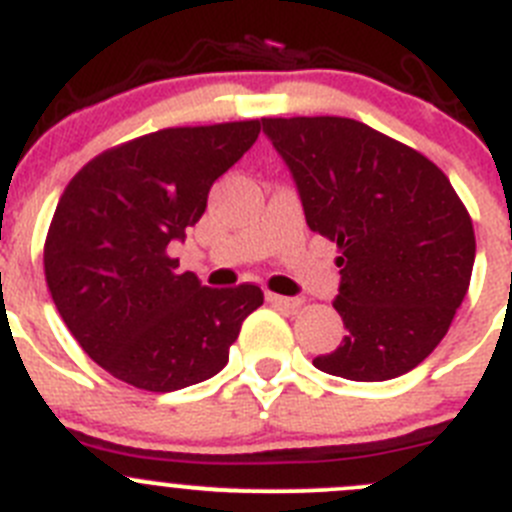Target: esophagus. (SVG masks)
Instances as JSON below:
<instances>
[{"mask_svg": "<svg viewBox=\"0 0 512 512\" xmlns=\"http://www.w3.org/2000/svg\"><path fill=\"white\" fill-rule=\"evenodd\" d=\"M267 301L273 303V306H278V308H288V311H293V308H298L301 306V298H285V296H278V293H267Z\"/></svg>", "mask_w": 512, "mask_h": 512, "instance_id": "1", "label": "esophagus"}]
</instances>
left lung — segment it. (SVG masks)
Returning <instances> with one entry per match:
<instances>
[{
	"mask_svg": "<svg viewBox=\"0 0 512 512\" xmlns=\"http://www.w3.org/2000/svg\"><path fill=\"white\" fill-rule=\"evenodd\" d=\"M306 224L339 247L334 308L347 336L321 372L380 382L411 372L467 296L474 229L449 178L413 147L347 117L262 119Z\"/></svg>",
	"mask_w": 512,
	"mask_h": 512,
	"instance_id": "obj_1",
	"label": "left lung"
}]
</instances>
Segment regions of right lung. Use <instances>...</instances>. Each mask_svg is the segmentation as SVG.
Returning <instances> with one entry per match:
<instances>
[{
	"instance_id": "obj_1",
	"label": "right lung",
	"mask_w": 512,
	"mask_h": 512,
	"mask_svg": "<svg viewBox=\"0 0 512 512\" xmlns=\"http://www.w3.org/2000/svg\"><path fill=\"white\" fill-rule=\"evenodd\" d=\"M257 135V119L153 132L94 158L63 191L45 280L68 331L117 380L153 393L209 380L262 306L257 285L206 288L168 255Z\"/></svg>"
}]
</instances>
